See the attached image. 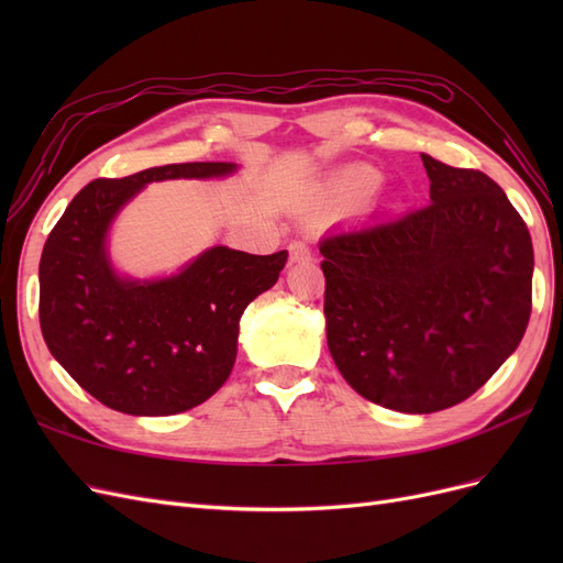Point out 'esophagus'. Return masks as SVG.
Instances as JSON below:
<instances>
[{
    "mask_svg": "<svg viewBox=\"0 0 563 563\" xmlns=\"http://www.w3.org/2000/svg\"><path fill=\"white\" fill-rule=\"evenodd\" d=\"M288 255H291V263H305V261H310L312 251L305 242H291L288 244Z\"/></svg>",
    "mask_w": 563,
    "mask_h": 563,
    "instance_id": "1",
    "label": "esophagus"
}]
</instances>
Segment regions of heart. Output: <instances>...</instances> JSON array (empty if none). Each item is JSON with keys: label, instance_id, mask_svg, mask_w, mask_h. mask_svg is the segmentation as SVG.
<instances>
[{"label": "heart", "instance_id": "heart-1", "mask_svg": "<svg viewBox=\"0 0 563 563\" xmlns=\"http://www.w3.org/2000/svg\"><path fill=\"white\" fill-rule=\"evenodd\" d=\"M378 185H380V174L376 172V168L352 166L335 176L333 195L340 203H356L376 192Z\"/></svg>", "mask_w": 563, "mask_h": 563}]
</instances>
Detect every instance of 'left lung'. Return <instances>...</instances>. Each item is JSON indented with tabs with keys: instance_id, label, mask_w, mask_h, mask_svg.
Returning <instances> with one entry per match:
<instances>
[{
	"instance_id": "left-lung-1",
	"label": "left lung",
	"mask_w": 563,
	"mask_h": 563,
	"mask_svg": "<svg viewBox=\"0 0 563 563\" xmlns=\"http://www.w3.org/2000/svg\"><path fill=\"white\" fill-rule=\"evenodd\" d=\"M430 203L323 236V314L338 371L401 413L472 397L531 317L533 244L503 187L420 155Z\"/></svg>"
}]
</instances>
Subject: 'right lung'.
Segmentation results:
<instances>
[{"label":"right lung","instance_id":"add662e5","mask_svg":"<svg viewBox=\"0 0 563 563\" xmlns=\"http://www.w3.org/2000/svg\"><path fill=\"white\" fill-rule=\"evenodd\" d=\"M232 162L145 168L91 180L51 230L40 261V327L54 360L112 411L174 416L223 387L246 305L279 279L288 253L211 246L176 275L131 279L114 269L108 232L147 183L223 178Z\"/></svg>","mask_w":563,"mask_h":563}]
</instances>
